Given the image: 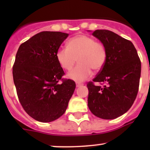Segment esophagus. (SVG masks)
<instances>
[{"label": "esophagus", "mask_w": 150, "mask_h": 150, "mask_svg": "<svg viewBox=\"0 0 150 150\" xmlns=\"http://www.w3.org/2000/svg\"><path fill=\"white\" fill-rule=\"evenodd\" d=\"M75 84H76V87H80V86H83V83H78V82L75 83Z\"/></svg>", "instance_id": "obj_1"}]
</instances>
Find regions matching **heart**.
Masks as SVG:
<instances>
[{"mask_svg":"<svg viewBox=\"0 0 150 150\" xmlns=\"http://www.w3.org/2000/svg\"><path fill=\"white\" fill-rule=\"evenodd\" d=\"M57 59L65 70H70L76 62L79 64L68 73L71 80L82 82L91 75L92 69L99 71L107 60V49L104 44L86 35H78L69 39L67 47L59 48Z\"/></svg>","mask_w":150,"mask_h":150,"instance_id":"b5f03b06","label":"heart"}]
</instances>
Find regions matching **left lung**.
<instances>
[{
    "label": "left lung",
    "mask_w": 150,
    "mask_h": 150,
    "mask_svg": "<svg viewBox=\"0 0 150 150\" xmlns=\"http://www.w3.org/2000/svg\"><path fill=\"white\" fill-rule=\"evenodd\" d=\"M92 35L104 45L107 57L104 67L93 79L105 85L101 87L88 83V106L96 117L112 120L126 112L137 98L141 61L130 40L107 30H96Z\"/></svg>",
    "instance_id": "obj_1"
}]
</instances>
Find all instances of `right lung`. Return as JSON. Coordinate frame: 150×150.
<instances>
[{
    "instance_id": "obj_1",
    "label": "right lung",
    "mask_w": 150,
    "mask_h": 150,
    "mask_svg": "<svg viewBox=\"0 0 150 150\" xmlns=\"http://www.w3.org/2000/svg\"><path fill=\"white\" fill-rule=\"evenodd\" d=\"M68 35L40 32L22 43L16 54L13 78L18 98L25 111L38 121L61 117L75 91L73 81L62 78L64 72L56 57Z\"/></svg>"
}]
</instances>
